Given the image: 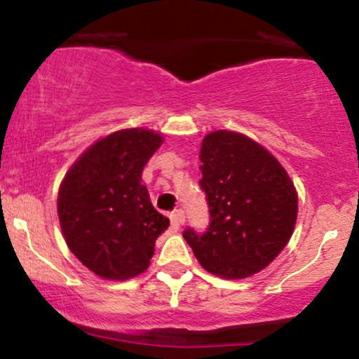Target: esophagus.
<instances>
[{
	"label": "esophagus",
	"mask_w": 359,
	"mask_h": 359,
	"mask_svg": "<svg viewBox=\"0 0 359 359\" xmlns=\"http://www.w3.org/2000/svg\"><path fill=\"white\" fill-rule=\"evenodd\" d=\"M173 219H175L177 224H184V222H186V211H184L182 208L175 210L173 211Z\"/></svg>",
	"instance_id": "34e87169"
}]
</instances>
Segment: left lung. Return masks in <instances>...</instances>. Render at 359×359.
<instances>
[{"label": "left lung", "instance_id": "left-lung-1", "mask_svg": "<svg viewBox=\"0 0 359 359\" xmlns=\"http://www.w3.org/2000/svg\"><path fill=\"white\" fill-rule=\"evenodd\" d=\"M201 161L210 224L203 233L186 228L184 238L206 271L249 278L269 266L291 238L297 191L279 161L240 133L208 135Z\"/></svg>", "mask_w": 359, "mask_h": 359}]
</instances>
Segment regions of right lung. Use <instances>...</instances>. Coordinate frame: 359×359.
I'll use <instances>...</instances> for the list:
<instances>
[{
  "label": "right lung",
  "mask_w": 359,
  "mask_h": 359,
  "mask_svg": "<svg viewBox=\"0 0 359 359\" xmlns=\"http://www.w3.org/2000/svg\"><path fill=\"white\" fill-rule=\"evenodd\" d=\"M161 136L124 129L90 147L62 180L57 215L69 250L100 278L147 271L170 219L153 208L141 173Z\"/></svg>",
  "instance_id": "1"
}]
</instances>
